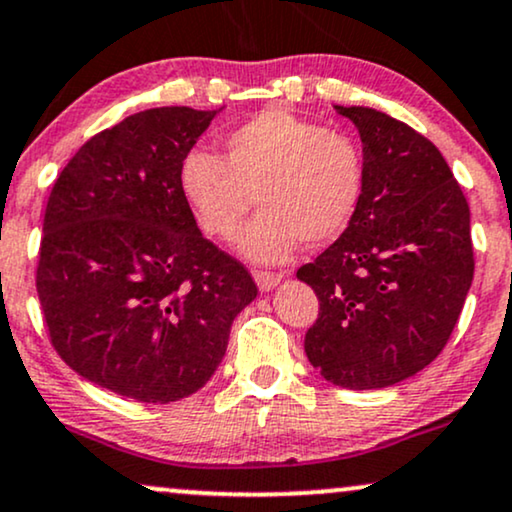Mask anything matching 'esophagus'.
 Segmentation results:
<instances>
[{
	"mask_svg": "<svg viewBox=\"0 0 512 512\" xmlns=\"http://www.w3.org/2000/svg\"><path fill=\"white\" fill-rule=\"evenodd\" d=\"M281 274H274V271H255V283L260 286L262 293H269L274 290L278 283H281Z\"/></svg>",
	"mask_w": 512,
	"mask_h": 512,
	"instance_id": "34e87169",
	"label": "esophagus"
}]
</instances>
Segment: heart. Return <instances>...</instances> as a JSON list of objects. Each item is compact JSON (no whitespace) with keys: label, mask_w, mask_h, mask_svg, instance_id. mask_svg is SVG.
Instances as JSON below:
<instances>
[{"label":"heart","mask_w":512,"mask_h":512,"mask_svg":"<svg viewBox=\"0 0 512 512\" xmlns=\"http://www.w3.org/2000/svg\"><path fill=\"white\" fill-rule=\"evenodd\" d=\"M184 198L205 234L229 241L252 203L262 205L238 248L248 260H288L304 241L326 245L347 231L364 193L357 141L338 129L264 108L224 137V158L193 148L179 167Z\"/></svg>","instance_id":"b5f03b06"}]
</instances>
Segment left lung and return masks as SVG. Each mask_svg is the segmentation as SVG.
Here are the masks:
<instances>
[{
  "label": "left lung",
  "instance_id": "obj_1",
  "mask_svg": "<svg viewBox=\"0 0 512 512\" xmlns=\"http://www.w3.org/2000/svg\"><path fill=\"white\" fill-rule=\"evenodd\" d=\"M364 153V193L347 231L297 278L319 297L309 364L347 390H380L442 352L468 297L470 208L437 146L387 113L335 106Z\"/></svg>",
  "mask_w": 512,
  "mask_h": 512
}]
</instances>
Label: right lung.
Listing matches in <instances>:
<instances>
[{
  "instance_id": "right-lung-1",
  "label": "right lung",
  "mask_w": 512,
  "mask_h": 512,
  "mask_svg": "<svg viewBox=\"0 0 512 512\" xmlns=\"http://www.w3.org/2000/svg\"><path fill=\"white\" fill-rule=\"evenodd\" d=\"M219 111L129 115L89 139L51 189L37 264L51 345L127 399L198 392L257 297L248 269L200 234L179 184L181 160Z\"/></svg>"
}]
</instances>
